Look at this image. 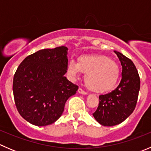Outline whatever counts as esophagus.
Segmentation results:
<instances>
[{
    "label": "esophagus",
    "mask_w": 151,
    "mask_h": 151,
    "mask_svg": "<svg viewBox=\"0 0 151 151\" xmlns=\"http://www.w3.org/2000/svg\"><path fill=\"white\" fill-rule=\"evenodd\" d=\"M78 93L80 94H83V95H87V94H88V93L85 92V91H83V90L80 88L78 89Z\"/></svg>",
    "instance_id": "34e87169"
}]
</instances>
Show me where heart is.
Instances as JSON below:
<instances>
[{"mask_svg": "<svg viewBox=\"0 0 151 151\" xmlns=\"http://www.w3.org/2000/svg\"><path fill=\"white\" fill-rule=\"evenodd\" d=\"M67 71L73 78L78 77L81 72L85 74V84L89 89L97 93L114 89L120 77L118 65L109 58L101 55L80 56L77 63L70 60Z\"/></svg>", "mask_w": 151, "mask_h": 151, "instance_id": "obj_1", "label": "heart"}]
</instances>
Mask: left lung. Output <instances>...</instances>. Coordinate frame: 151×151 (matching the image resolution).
<instances>
[{"instance_id": "1", "label": "left lung", "mask_w": 151, "mask_h": 151, "mask_svg": "<svg viewBox=\"0 0 151 151\" xmlns=\"http://www.w3.org/2000/svg\"><path fill=\"white\" fill-rule=\"evenodd\" d=\"M122 66V79L110 93L100 95L99 104L93 114L101 125L112 126L124 121L133 112L140 89V79L133 62L119 52L114 51Z\"/></svg>"}]
</instances>
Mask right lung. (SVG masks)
I'll list each match as a JSON object with an SVG mask.
<instances>
[{
  "instance_id": "right-lung-1",
  "label": "right lung",
  "mask_w": 151,
  "mask_h": 151,
  "mask_svg": "<svg viewBox=\"0 0 151 151\" xmlns=\"http://www.w3.org/2000/svg\"><path fill=\"white\" fill-rule=\"evenodd\" d=\"M68 48L43 49L25 58L15 72L13 93L17 109L31 124L45 126L55 122L67 99L78 86L67 80Z\"/></svg>"
}]
</instances>
